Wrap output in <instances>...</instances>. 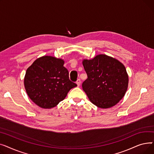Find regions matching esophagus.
<instances>
[{"label": "esophagus", "mask_w": 154, "mask_h": 154, "mask_svg": "<svg viewBox=\"0 0 154 154\" xmlns=\"http://www.w3.org/2000/svg\"><path fill=\"white\" fill-rule=\"evenodd\" d=\"M80 83H81V81H80V79H78V80H77V81H76V84H77V85L78 87L80 86Z\"/></svg>", "instance_id": "obj_1"}]
</instances>
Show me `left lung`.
Masks as SVG:
<instances>
[{"mask_svg":"<svg viewBox=\"0 0 154 154\" xmlns=\"http://www.w3.org/2000/svg\"><path fill=\"white\" fill-rule=\"evenodd\" d=\"M82 64L88 77L82 88L88 99L101 109L116 106L124 97L128 85L124 64L105 54L84 59Z\"/></svg>","mask_w":154,"mask_h":154,"instance_id":"obj_1","label":"left lung"}]
</instances>
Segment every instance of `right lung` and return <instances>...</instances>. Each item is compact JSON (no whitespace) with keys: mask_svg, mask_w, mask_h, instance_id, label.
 Listing matches in <instances>:
<instances>
[{"mask_svg":"<svg viewBox=\"0 0 154 154\" xmlns=\"http://www.w3.org/2000/svg\"><path fill=\"white\" fill-rule=\"evenodd\" d=\"M64 60L45 55L27 69L24 86L32 101L40 107L51 109L63 100L77 84L71 82Z\"/></svg>","mask_w":154,"mask_h":154,"instance_id":"obj_1","label":"right lung"}]
</instances>
